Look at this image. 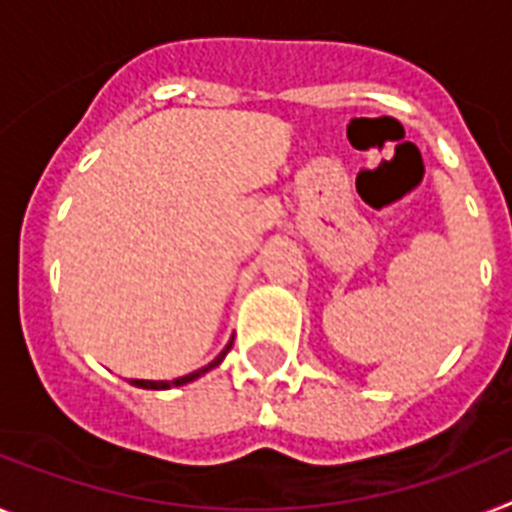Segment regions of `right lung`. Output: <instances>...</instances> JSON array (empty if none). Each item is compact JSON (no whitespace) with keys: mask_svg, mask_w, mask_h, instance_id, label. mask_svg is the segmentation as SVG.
<instances>
[{"mask_svg":"<svg viewBox=\"0 0 512 512\" xmlns=\"http://www.w3.org/2000/svg\"><path fill=\"white\" fill-rule=\"evenodd\" d=\"M231 344H234V342H228V347H226V350L220 352V355L215 357L213 363H210V365H205V368H199V371L189 373V376L173 378V381H144V378H134V381H131V384H134V386H141V389H170V386H181V384H189V381H194V378H199V376H202V373H207V371H210V368H215V365H218L220 360H223V357H226V352L231 350Z\"/></svg>","mask_w":512,"mask_h":512,"instance_id":"right-lung-1","label":"right lung"}]
</instances>
